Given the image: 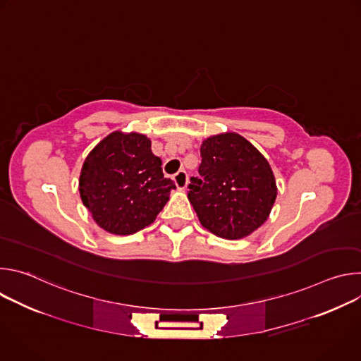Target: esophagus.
I'll list each match as a JSON object with an SVG mask.
<instances>
[{"label": "esophagus", "mask_w": 361, "mask_h": 361, "mask_svg": "<svg viewBox=\"0 0 361 361\" xmlns=\"http://www.w3.org/2000/svg\"><path fill=\"white\" fill-rule=\"evenodd\" d=\"M173 178H174V183H176L177 188H180V190L185 188V185H187V180H188L185 170H180L177 174H174V177H173Z\"/></svg>", "instance_id": "34e87169"}]
</instances>
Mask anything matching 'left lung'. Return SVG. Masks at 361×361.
Returning <instances> with one entry per match:
<instances>
[{
  "mask_svg": "<svg viewBox=\"0 0 361 361\" xmlns=\"http://www.w3.org/2000/svg\"><path fill=\"white\" fill-rule=\"evenodd\" d=\"M200 152L198 176L188 184L200 223L228 240L251 234L267 220L277 197L270 164L235 133L204 140Z\"/></svg>",
  "mask_w": 361,
  "mask_h": 361,
  "instance_id": "obj_1",
  "label": "left lung"
}]
</instances>
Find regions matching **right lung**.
Wrapping results in <instances>:
<instances>
[{
  "instance_id": "add662e5",
  "label": "right lung",
  "mask_w": 361,
  "mask_h": 361,
  "mask_svg": "<svg viewBox=\"0 0 361 361\" xmlns=\"http://www.w3.org/2000/svg\"><path fill=\"white\" fill-rule=\"evenodd\" d=\"M176 188L166 178L151 141L137 133L114 131L98 142L80 174V195L95 223L127 235L149 226Z\"/></svg>"
}]
</instances>
